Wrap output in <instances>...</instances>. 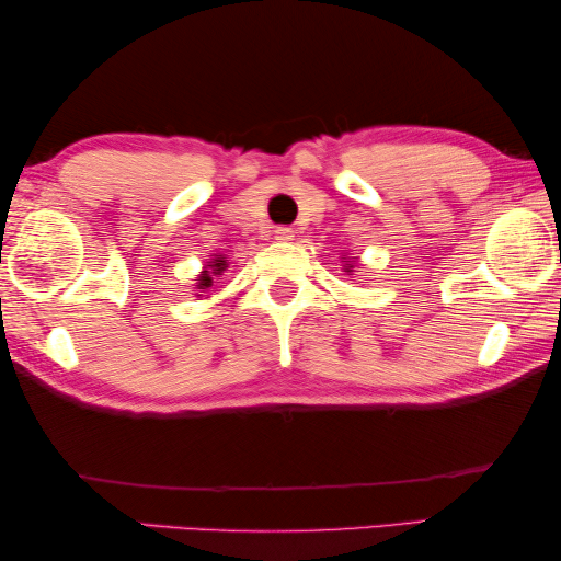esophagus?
I'll return each mask as SVG.
<instances>
[{
    "label": "esophagus",
    "instance_id": "esophagus-1",
    "mask_svg": "<svg viewBox=\"0 0 561 561\" xmlns=\"http://www.w3.org/2000/svg\"><path fill=\"white\" fill-rule=\"evenodd\" d=\"M275 241H293V228L288 226L275 228Z\"/></svg>",
    "mask_w": 561,
    "mask_h": 561
}]
</instances>
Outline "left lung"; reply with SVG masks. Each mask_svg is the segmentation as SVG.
Listing matches in <instances>:
<instances>
[{
  "instance_id": "obj_1",
  "label": "left lung",
  "mask_w": 561,
  "mask_h": 561,
  "mask_svg": "<svg viewBox=\"0 0 561 561\" xmlns=\"http://www.w3.org/2000/svg\"><path fill=\"white\" fill-rule=\"evenodd\" d=\"M351 268H353V265H351V263H345V271H347V273H351Z\"/></svg>"
}]
</instances>
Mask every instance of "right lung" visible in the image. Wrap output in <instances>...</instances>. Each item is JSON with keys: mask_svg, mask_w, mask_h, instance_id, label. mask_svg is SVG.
<instances>
[{"mask_svg": "<svg viewBox=\"0 0 561 561\" xmlns=\"http://www.w3.org/2000/svg\"><path fill=\"white\" fill-rule=\"evenodd\" d=\"M228 268V263L224 259H210V265L208 271H204L198 275V288L206 290L214 286V278H218V275H224V271Z\"/></svg>", "mask_w": 561, "mask_h": 561, "instance_id": "1", "label": "right lung"}]
</instances>
